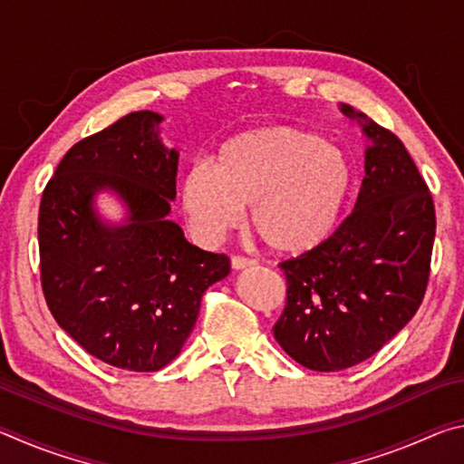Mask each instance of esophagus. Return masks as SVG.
Here are the masks:
<instances>
[{"mask_svg":"<svg viewBox=\"0 0 464 464\" xmlns=\"http://www.w3.org/2000/svg\"><path fill=\"white\" fill-rule=\"evenodd\" d=\"M256 260H251V257L246 256H231V266L235 270H243V268H249V266H254Z\"/></svg>","mask_w":464,"mask_h":464,"instance_id":"esophagus-1","label":"esophagus"}]
</instances>
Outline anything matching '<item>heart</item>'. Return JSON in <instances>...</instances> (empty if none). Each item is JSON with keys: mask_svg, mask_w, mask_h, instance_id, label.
Segmentation results:
<instances>
[{"mask_svg": "<svg viewBox=\"0 0 464 464\" xmlns=\"http://www.w3.org/2000/svg\"><path fill=\"white\" fill-rule=\"evenodd\" d=\"M356 190L350 153L319 132L272 124L227 139L213 163L182 179V208L194 233L215 241L251 204V227L278 254H304L332 237Z\"/></svg>", "mask_w": 464, "mask_h": 464, "instance_id": "1", "label": "heart"}]
</instances>
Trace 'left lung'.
Wrapping results in <instances>:
<instances>
[{"instance_id": "1", "label": "left lung", "mask_w": 464, "mask_h": 464, "mask_svg": "<svg viewBox=\"0 0 464 464\" xmlns=\"http://www.w3.org/2000/svg\"><path fill=\"white\" fill-rule=\"evenodd\" d=\"M364 132L372 147L354 210L319 247L278 264L286 304L274 337L290 358L319 372L374 356L418 313L430 280V188L397 135L372 121Z\"/></svg>"}]
</instances>
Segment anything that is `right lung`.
<instances>
[{"instance_id": "1", "label": "right lung", "mask_w": 464, "mask_h": 464, "mask_svg": "<svg viewBox=\"0 0 464 464\" xmlns=\"http://www.w3.org/2000/svg\"><path fill=\"white\" fill-rule=\"evenodd\" d=\"M160 122L140 110L82 139L38 208L41 285L54 321L88 354L130 372L161 371L179 354L204 290L231 270L225 254L192 246L168 221L178 151L160 143ZM100 187L121 194L129 226L97 221Z\"/></svg>"}]
</instances>
